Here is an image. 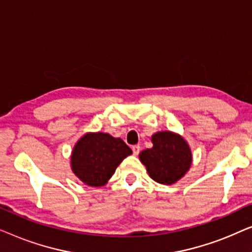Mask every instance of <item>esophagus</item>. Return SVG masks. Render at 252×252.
Segmentation results:
<instances>
[{
  "label": "esophagus",
  "mask_w": 252,
  "mask_h": 252,
  "mask_svg": "<svg viewBox=\"0 0 252 252\" xmlns=\"http://www.w3.org/2000/svg\"><path fill=\"white\" fill-rule=\"evenodd\" d=\"M132 150H133V155H134V156H137V155L140 154L141 148H140V146H133V147H132Z\"/></svg>",
  "instance_id": "obj_1"
}]
</instances>
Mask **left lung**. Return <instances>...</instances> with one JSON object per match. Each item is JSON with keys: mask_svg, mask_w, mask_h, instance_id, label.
I'll use <instances>...</instances> for the list:
<instances>
[{"mask_svg": "<svg viewBox=\"0 0 252 252\" xmlns=\"http://www.w3.org/2000/svg\"><path fill=\"white\" fill-rule=\"evenodd\" d=\"M151 141L154 147L140 154L141 161L153 180L161 185L174 184L190 167L189 146L180 135L172 132H158Z\"/></svg>", "mask_w": 252, "mask_h": 252, "instance_id": "1", "label": "left lung"}]
</instances>
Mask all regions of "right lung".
Listing matches in <instances>:
<instances>
[{
  "instance_id": "right-lung-1",
  "label": "right lung",
  "mask_w": 252,
  "mask_h": 252,
  "mask_svg": "<svg viewBox=\"0 0 252 252\" xmlns=\"http://www.w3.org/2000/svg\"><path fill=\"white\" fill-rule=\"evenodd\" d=\"M130 148L122 139L106 133H88L75 144L72 153V171L86 185L99 187L106 184Z\"/></svg>"
}]
</instances>
